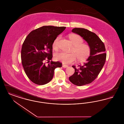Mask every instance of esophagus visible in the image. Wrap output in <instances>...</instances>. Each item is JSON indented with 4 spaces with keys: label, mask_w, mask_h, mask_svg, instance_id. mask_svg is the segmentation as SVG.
Wrapping results in <instances>:
<instances>
[{
    "label": "esophagus",
    "mask_w": 124,
    "mask_h": 124,
    "mask_svg": "<svg viewBox=\"0 0 124 124\" xmlns=\"http://www.w3.org/2000/svg\"><path fill=\"white\" fill-rule=\"evenodd\" d=\"M62 66H63V67H64V68H67V67H68V65H65V64H63V65H62Z\"/></svg>",
    "instance_id": "obj_1"
}]
</instances>
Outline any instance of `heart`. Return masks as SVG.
Wrapping results in <instances>:
<instances>
[{
	"label": "heart",
	"mask_w": 124,
	"mask_h": 124,
	"mask_svg": "<svg viewBox=\"0 0 124 124\" xmlns=\"http://www.w3.org/2000/svg\"><path fill=\"white\" fill-rule=\"evenodd\" d=\"M69 39L73 45L71 50V53H66L60 52L55 54L54 59L64 64H71L74 62L77 58L79 62H84L88 59L91 54V47L87 44L84 43V39L80 36L71 34L68 36ZM60 37H57L53 43V48L57 50Z\"/></svg>",
	"instance_id": "heart-1"
}]
</instances>
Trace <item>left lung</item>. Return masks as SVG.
<instances>
[{"label": "left lung", "mask_w": 124, "mask_h": 124, "mask_svg": "<svg viewBox=\"0 0 124 124\" xmlns=\"http://www.w3.org/2000/svg\"><path fill=\"white\" fill-rule=\"evenodd\" d=\"M82 37L91 47V54L84 65L78 67L72 66L75 69L74 74L69 77L71 82L77 86L91 83L99 75L106 60V48L104 43L95 33L88 30L75 28L72 30Z\"/></svg>", "instance_id": "1"}]
</instances>
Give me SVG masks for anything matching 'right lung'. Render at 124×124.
Listing matches in <instances>:
<instances>
[{
    "mask_svg": "<svg viewBox=\"0 0 124 124\" xmlns=\"http://www.w3.org/2000/svg\"><path fill=\"white\" fill-rule=\"evenodd\" d=\"M65 27L43 26L32 31L25 38L21 53L22 64L30 79L38 85L49 82L53 78L55 69L62 66L59 61L46 65L45 61L53 58V43Z\"/></svg>",
    "mask_w": 124,
    "mask_h": 124,
    "instance_id": "right-lung-1",
    "label": "right lung"
}]
</instances>
